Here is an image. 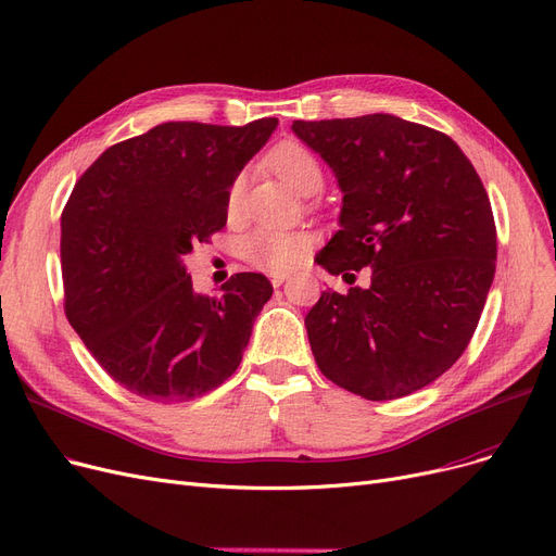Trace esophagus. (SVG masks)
Masks as SVG:
<instances>
[{
    "mask_svg": "<svg viewBox=\"0 0 556 556\" xmlns=\"http://www.w3.org/2000/svg\"><path fill=\"white\" fill-rule=\"evenodd\" d=\"M285 280H287V276H278V274L271 276V285H274V287H280Z\"/></svg>",
    "mask_w": 556,
    "mask_h": 556,
    "instance_id": "1",
    "label": "esophagus"
}]
</instances>
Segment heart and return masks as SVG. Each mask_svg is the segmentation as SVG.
Instances as JSON below:
<instances>
[{
  "label": "heart",
  "mask_w": 556,
  "mask_h": 556,
  "mask_svg": "<svg viewBox=\"0 0 556 556\" xmlns=\"http://www.w3.org/2000/svg\"><path fill=\"white\" fill-rule=\"evenodd\" d=\"M274 170L280 175L294 191L309 195L321 189L324 185V170L319 160L309 152L305 146L285 141L280 143L269 157ZM243 191V175L235 177L228 191V210L235 212L241 201ZM309 253V237L299 230H278V228H257L241 239V255L255 269L271 271V274H287L296 269V266Z\"/></svg>",
  "instance_id": "1"
}]
</instances>
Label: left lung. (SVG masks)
Instances as JSON below:
<instances>
[{
  "mask_svg": "<svg viewBox=\"0 0 556 556\" xmlns=\"http://www.w3.org/2000/svg\"><path fill=\"white\" fill-rule=\"evenodd\" d=\"M344 193L340 226L315 257L371 285L321 292L307 340L328 381L369 402L406 396L468 349L493 285L497 230L470 160L438 129L390 114L294 121Z\"/></svg>",
  "mask_w": 556,
  "mask_h": 556,
  "instance_id": "8db88e82",
  "label": "left lung"
}]
</instances>
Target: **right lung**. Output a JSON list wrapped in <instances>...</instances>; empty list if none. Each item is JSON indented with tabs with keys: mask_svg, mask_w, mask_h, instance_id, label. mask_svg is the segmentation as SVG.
Instances as JSON below:
<instances>
[{
	"mask_svg": "<svg viewBox=\"0 0 556 556\" xmlns=\"http://www.w3.org/2000/svg\"><path fill=\"white\" fill-rule=\"evenodd\" d=\"M276 125L164 123L77 180L61 214L65 317L125 390L191 402L239 367L271 282L243 271L198 294L182 257L226 228L230 185Z\"/></svg>",
	"mask_w": 556,
	"mask_h": 556,
	"instance_id": "obj_1",
	"label": "right lung"
}]
</instances>
